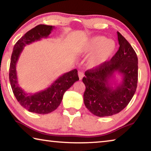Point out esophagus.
<instances>
[{"label": "esophagus", "instance_id": "34e87169", "mask_svg": "<svg viewBox=\"0 0 151 151\" xmlns=\"http://www.w3.org/2000/svg\"><path fill=\"white\" fill-rule=\"evenodd\" d=\"M78 77H79V79L80 80H82L83 79V78L84 77V73L83 72H81V71H79L78 73Z\"/></svg>", "mask_w": 151, "mask_h": 151}]
</instances>
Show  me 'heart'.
Wrapping results in <instances>:
<instances>
[{
  "mask_svg": "<svg viewBox=\"0 0 151 151\" xmlns=\"http://www.w3.org/2000/svg\"><path fill=\"white\" fill-rule=\"evenodd\" d=\"M116 42L107 39L103 36H95L86 41L81 49L83 55L92 52L88 58L87 65L90 68H98L105 63L116 50Z\"/></svg>",
  "mask_w": 151,
  "mask_h": 151,
  "instance_id": "obj_1",
  "label": "heart"
}]
</instances>
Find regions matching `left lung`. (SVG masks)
Segmentation results:
<instances>
[{
  "label": "left lung",
  "mask_w": 151,
  "mask_h": 151,
  "mask_svg": "<svg viewBox=\"0 0 151 151\" xmlns=\"http://www.w3.org/2000/svg\"><path fill=\"white\" fill-rule=\"evenodd\" d=\"M119 50L110 61L86 70L83 82L86 90L84 103L94 115L116 114L126 107L134 96L138 81V58L130 43L117 32ZM115 72L122 76L119 85L112 82Z\"/></svg>",
  "instance_id": "1"
}]
</instances>
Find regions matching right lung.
<instances>
[{
  "instance_id": "1",
  "label": "right lung",
  "mask_w": 151,
  "mask_h": 151,
  "mask_svg": "<svg viewBox=\"0 0 151 151\" xmlns=\"http://www.w3.org/2000/svg\"><path fill=\"white\" fill-rule=\"evenodd\" d=\"M54 29V26L37 25L18 40L11 55L9 81L12 92L20 105L29 111L37 114H48L57 109L65 92L79 80L77 70L73 69L59 76L45 90L35 94L26 93L18 84L16 65L24 47L42 38H47Z\"/></svg>"
}]
</instances>
